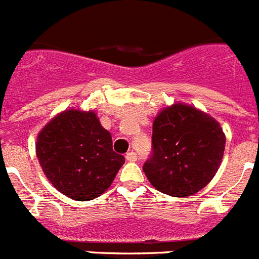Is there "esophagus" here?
<instances>
[{
    "label": "esophagus",
    "mask_w": 259,
    "mask_h": 259,
    "mask_svg": "<svg viewBox=\"0 0 259 259\" xmlns=\"http://www.w3.org/2000/svg\"><path fill=\"white\" fill-rule=\"evenodd\" d=\"M125 159H127L128 162H135L137 159V155L135 152H128L127 154H125Z\"/></svg>",
    "instance_id": "esophagus-1"
}]
</instances>
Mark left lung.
<instances>
[{"label":"left lung","mask_w":259,"mask_h":259,"mask_svg":"<svg viewBox=\"0 0 259 259\" xmlns=\"http://www.w3.org/2000/svg\"><path fill=\"white\" fill-rule=\"evenodd\" d=\"M152 143L153 155L143 167L150 184L172 197H188L218 171L226 135L209 114L175 102L155 116Z\"/></svg>","instance_id":"1"}]
</instances>
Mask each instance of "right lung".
<instances>
[{"label": "right lung", "mask_w": 259, "mask_h": 259, "mask_svg": "<svg viewBox=\"0 0 259 259\" xmlns=\"http://www.w3.org/2000/svg\"><path fill=\"white\" fill-rule=\"evenodd\" d=\"M36 155L53 187L76 201L101 196L124 163L93 110L57 114L37 135Z\"/></svg>", "instance_id": "add662e5"}]
</instances>
